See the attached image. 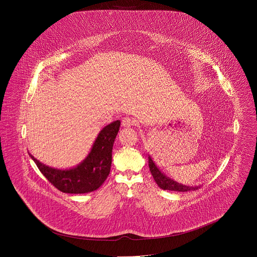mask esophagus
Instances as JSON below:
<instances>
[{
  "label": "esophagus",
  "mask_w": 257,
  "mask_h": 257,
  "mask_svg": "<svg viewBox=\"0 0 257 257\" xmlns=\"http://www.w3.org/2000/svg\"><path fill=\"white\" fill-rule=\"evenodd\" d=\"M123 127H131L135 124V120L131 117H124L121 121Z\"/></svg>",
  "instance_id": "obj_1"
}]
</instances>
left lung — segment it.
<instances>
[{"mask_svg": "<svg viewBox=\"0 0 257 257\" xmlns=\"http://www.w3.org/2000/svg\"><path fill=\"white\" fill-rule=\"evenodd\" d=\"M148 165H149V170H150V172H151L155 182L163 190L175 191V192H189V191H194V190H196V189L199 188L197 186H196V187H190V186H186V185L177 183L176 181H174V180H172L171 178L167 177V175H165L157 168V166L155 165V163L153 162V160L151 159L150 156L148 157Z\"/></svg>", "mask_w": 257, "mask_h": 257, "instance_id": "left-lung-1", "label": "left lung"}]
</instances>
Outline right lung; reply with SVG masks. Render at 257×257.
<instances>
[{"label": "right lung", "mask_w": 257, "mask_h": 257, "mask_svg": "<svg viewBox=\"0 0 257 257\" xmlns=\"http://www.w3.org/2000/svg\"><path fill=\"white\" fill-rule=\"evenodd\" d=\"M120 120L105 126L92 146L86 159L69 170H57L40 163L34 156L31 158L38 170L58 190L66 194H86L93 192L104 183L110 173L111 151Z\"/></svg>", "instance_id": "right-lung-1"}]
</instances>
